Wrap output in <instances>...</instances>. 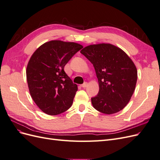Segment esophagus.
Returning a JSON list of instances; mask_svg holds the SVG:
<instances>
[{
	"label": "esophagus",
	"instance_id": "1",
	"mask_svg": "<svg viewBox=\"0 0 160 160\" xmlns=\"http://www.w3.org/2000/svg\"><path fill=\"white\" fill-rule=\"evenodd\" d=\"M87 86H88V83H87V82H85V83H84L83 84H82V85H81V87H82V88H86Z\"/></svg>",
	"mask_w": 160,
	"mask_h": 160
}]
</instances>
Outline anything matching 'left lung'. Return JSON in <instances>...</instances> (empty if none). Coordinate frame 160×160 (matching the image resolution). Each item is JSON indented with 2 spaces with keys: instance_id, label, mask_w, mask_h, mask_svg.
Returning a JSON list of instances; mask_svg holds the SVG:
<instances>
[{
  "instance_id": "1",
  "label": "left lung",
  "mask_w": 160,
  "mask_h": 160,
  "mask_svg": "<svg viewBox=\"0 0 160 160\" xmlns=\"http://www.w3.org/2000/svg\"><path fill=\"white\" fill-rule=\"evenodd\" d=\"M92 64L99 90L91 98L93 108L105 114L122 110L132 98L137 83L138 71L123 51L111 44L91 45L81 51Z\"/></svg>"
}]
</instances>
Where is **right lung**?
<instances>
[{
    "mask_svg": "<svg viewBox=\"0 0 160 160\" xmlns=\"http://www.w3.org/2000/svg\"><path fill=\"white\" fill-rule=\"evenodd\" d=\"M83 46L78 43L51 41L33 53L27 67V80L33 101L43 112L56 115L72 105L77 85L64 67Z\"/></svg>",
    "mask_w": 160,
    "mask_h": 160,
    "instance_id": "right-lung-1",
    "label": "right lung"
}]
</instances>
